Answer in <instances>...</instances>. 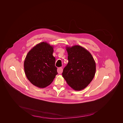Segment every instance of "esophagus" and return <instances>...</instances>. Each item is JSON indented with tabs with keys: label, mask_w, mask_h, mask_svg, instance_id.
I'll list each match as a JSON object with an SVG mask.
<instances>
[{
	"label": "esophagus",
	"mask_w": 123,
	"mask_h": 123,
	"mask_svg": "<svg viewBox=\"0 0 123 123\" xmlns=\"http://www.w3.org/2000/svg\"><path fill=\"white\" fill-rule=\"evenodd\" d=\"M62 71H63V69L61 67H60V68H58V69H57V72L59 74H61L62 72Z\"/></svg>",
	"instance_id": "esophagus-1"
}]
</instances>
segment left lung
I'll return each instance as SVG.
<instances>
[{"instance_id": "obj_1", "label": "left lung", "mask_w": 123, "mask_h": 123, "mask_svg": "<svg viewBox=\"0 0 123 123\" xmlns=\"http://www.w3.org/2000/svg\"><path fill=\"white\" fill-rule=\"evenodd\" d=\"M68 53V64L64 68L62 77L75 90L87 87L96 73V63L91 54L80 45L66 47Z\"/></svg>"}]
</instances>
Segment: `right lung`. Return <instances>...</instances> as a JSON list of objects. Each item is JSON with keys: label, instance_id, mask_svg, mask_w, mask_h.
<instances>
[{"label": "right lung", "instance_id": "obj_1", "mask_svg": "<svg viewBox=\"0 0 123 123\" xmlns=\"http://www.w3.org/2000/svg\"><path fill=\"white\" fill-rule=\"evenodd\" d=\"M53 53V45L43 42L27 54L24 63L25 72L27 79L36 87H46L58 74Z\"/></svg>", "mask_w": 123, "mask_h": 123}]
</instances>
